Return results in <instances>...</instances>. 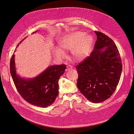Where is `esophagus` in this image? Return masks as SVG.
Here are the masks:
<instances>
[{
  "label": "esophagus",
  "instance_id": "1",
  "mask_svg": "<svg viewBox=\"0 0 134 134\" xmlns=\"http://www.w3.org/2000/svg\"><path fill=\"white\" fill-rule=\"evenodd\" d=\"M72 69V66H71V65H68L67 66H66V71H67L68 70H70V69Z\"/></svg>",
  "mask_w": 134,
  "mask_h": 134
}]
</instances>
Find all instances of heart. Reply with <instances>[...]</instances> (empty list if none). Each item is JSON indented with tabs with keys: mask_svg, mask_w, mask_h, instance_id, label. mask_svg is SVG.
<instances>
[{
	"mask_svg": "<svg viewBox=\"0 0 134 134\" xmlns=\"http://www.w3.org/2000/svg\"><path fill=\"white\" fill-rule=\"evenodd\" d=\"M93 38L86 33L76 31L71 33L61 42L60 46L64 51H71L73 58L77 60H82L88 56ZM55 54L58 58L65 56L64 52L59 48L55 49Z\"/></svg>",
	"mask_w": 134,
	"mask_h": 134,
	"instance_id": "heart-1",
	"label": "heart"
}]
</instances>
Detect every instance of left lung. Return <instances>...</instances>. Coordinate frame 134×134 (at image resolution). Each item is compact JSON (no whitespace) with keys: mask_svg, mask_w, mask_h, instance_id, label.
Listing matches in <instances>:
<instances>
[{"mask_svg":"<svg viewBox=\"0 0 134 134\" xmlns=\"http://www.w3.org/2000/svg\"><path fill=\"white\" fill-rule=\"evenodd\" d=\"M97 36L90 56L77 65V86L89 101L99 103L109 98L119 83L122 70L121 59L112 39L95 31Z\"/></svg>","mask_w":134,"mask_h":134,"instance_id":"1","label":"left lung"}]
</instances>
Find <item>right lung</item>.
Listing matches in <instances>:
<instances>
[{"label":"right lung","mask_w":134,"mask_h":134,"mask_svg":"<svg viewBox=\"0 0 134 134\" xmlns=\"http://www.w3.org/2000/svg\"><path fill=\"white\" fill-rule=\"evenodd\" d=\"M14 58L13 54L10 63V73L19 94L35 106L46 107L52 104L58 95V80L64 73L66 65H52L38 76L25 79L16 74Z\"/></svg>","instance_id":"add662e5"}]
</instances>
